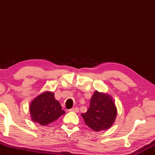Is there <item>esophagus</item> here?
I'll list each match as a JSON object with an SVG mask.
<instances>
[{
  "instance_id": "34e87169",
  "label": "esophagus",
  "mask_w": 155,
  "mask_h": 155,
  "mask_svg": "<svg viewBox=\"0 0 155 155\" xmlns=\"http://www.w3.org/2000/svg\"><path fill=\"white\" fill-rule=\"evenodd\" d=\"M69 112H78V111H79V109H78V107H74L72 109H70V110H69Z\"/></svg>"
}]
</instances>
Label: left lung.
Returning a JSON list of instances; mask_svg holds the SVG:
<instances>
[{"instance_id":"left-lung-1","label":"left lung","mask_w":155,"mask_h":155,"mask_svg":"<svg viewBox=\"0 0 155 155\" xmlns=\"http://www.w3.org/2000/svg\"><path fill=\"white\" fill-rule=\"evenodd\" d=\"M117 110L114 100L107 93L95 91L91 98L90 107L81 114L89 128L98 132L110 128L117 117Z\"/></svg>"}]
</instances>
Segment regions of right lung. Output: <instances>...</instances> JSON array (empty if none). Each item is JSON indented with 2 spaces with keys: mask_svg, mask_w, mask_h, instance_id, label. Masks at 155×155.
<instances>
[{
  "mask_svg": "<svg viewBox=\"0 0 155 155\" xmlns=\"http://www.w3.org/2000/svg\"><path fill=\"white\" fill-rule=\"evenodd\" d=\"M31 120L41 126H47L65 114L54 93L45 91L32 100L29 106Z\"/></svg>",
  "mask_w": 155,
  "mask_h": 155,
  "instance_id": "1",
  "label": "right lung"
}]
</instances>
